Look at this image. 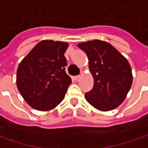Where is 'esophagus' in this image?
I'll use <instances>...</instances> for the list:
<instances>
[{"label": "esophagus", "mask_w": 148, "mask_h": 148, "mask_svg": "<svg viewBox=\"0 0 148 148\" xmlns=\"http://www.w3.org/2000/svg\"><path fill=\"white\" fill-rule=\"evenodd\" d=\"M81 79L80 74H79V75H77V76H75V79H76L77 81H79V79Z\"/></svg>", "instance_id": "obj_1"}]
</instances>
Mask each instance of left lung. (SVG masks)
<instances>
[{
    "mask_svg": "<svg viewBox=\"0 0 148 148\" xmlns=\"http://www.w3.org/2000/svg\"><path fill=\"white\" fill-rule=\"evenodd\" d=\"M78 47L86 53L93 77V87L85 93L86 100L101 111L116 108L132 86L128 61L108 42L95 40L81 43Z\"/></svg>",
    "mask_w": 148,
    "mask_h": 148,
    "instance_id": "8db88e82",
    "label": "left lung"
}]
</instances>
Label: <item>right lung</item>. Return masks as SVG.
I'll return each mask as SVG.
<instances>
[{"mask_svg":"<svg viewBox=\"0 0 148 148\" xmlns=\"http://www.w3.org/2000/svg\"><path fill=\"white\" fill-rule=\"evenodd\" d=\"M67 43L42 40L17 69L16 84L24 99L37 110L48 111L60 104L72 83L65 72Z\"/></svg>","mask_w":148,"mask_h":148,"instance_id":"obj_1","label":"right lung"}]
</instances>
